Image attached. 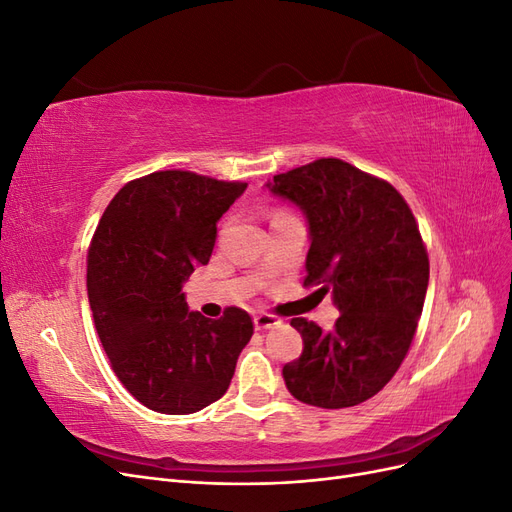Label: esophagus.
<instances>
[{
  "mask_svg": "<svg viewBox=\"0 0 512 512\" xmlns=\"http://www.w3.org/2000/svg\"><path fill=\"white\" fill-rule=\"evenodd\" d=\"M277 324H282V320L277 318V316H273V314H258V316H254L256 331H267V329L277 327Z\"/></svg>",
  "mask_w": 512,
  "mask_h": 512,
  "instance_id": "1",
  "label": "esophagus"
}]
</instances>
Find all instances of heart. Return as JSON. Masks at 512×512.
Masks as SVG:
<instances>
[{
    "mask_svg": "<svg viewBox=\"0 0 512 512\" xmlns=\"http://www.w3.org/2000/svg\"><path fill=\"white\" fill-rule=\"evenodd\" d=\"M277 215H286V211H277V213L273 215V218H277Z\"/></svg>",
    "mask_w": 512,
    "mask_h": 512,
    "instance_id": "heart-1",
    "label": "heart"
}]
</instances>
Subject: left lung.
<instances>
[{
	"instance_id": "left-lung-1",
	"label": "left lung",
	"mask_w": 512,
	"mask_h": 512,
	"mask_svg": "<svg viewBox=\"0 0 512 512\" xmlns=\"http://www.w3.org/2000/svg\"><path fill=\"white\" fill-rule=\"evenodd\" d=\"M267 188L299 205L309 222L303 280L333 294V331L307 318L299 359L284 365L292 397L339 410L382 391L404 363L423 312L429 256L414 215L393 185L356 166L320 158L275 175Z\"/></svg>"
}]
</instances>
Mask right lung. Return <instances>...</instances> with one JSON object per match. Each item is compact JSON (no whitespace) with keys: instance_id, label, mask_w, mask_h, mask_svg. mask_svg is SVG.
<instances>
[{"instance_id":"1","label":"right lung","mask_w":512,"mask_h":512,"mask_svg":"<svg viewBox=\"0 0 512 512\" xmlns=\"http://www.w3.org/2000/svg\"><path fill=\"white\" fill-rule=\"evenodd\" d=\"M247 183L158 170L123 185L87 254V294L111 367L132 397L162 414L218 401L254 335L245 309L190 312L183 282L207 265L218 220Z\"/></svg>"}]
</instances>
